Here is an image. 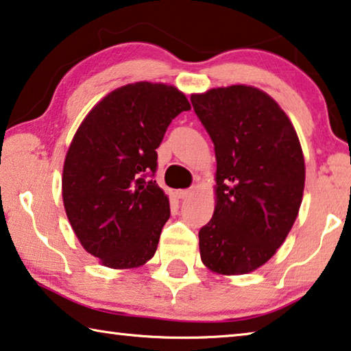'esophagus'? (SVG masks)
I'll list each match as a JSON object with an SVG mask.
<instances>
[{"instance_id": "esophagus-1", "label": "esophagus", "mask_w": 351, "mask_h": 351, "mask_svg": "<svg viewBox=\"0 0 351 351\" xmlns=\"http://www.w3.org/2000/svg\"><path fill=\"white\" fill-rule=\"evenodd\" d=\"M191 193H192L191 189H184V191H178L176 192V197L181 198V199H184L187 197H191Z\"/></svg>"}]
</instances>
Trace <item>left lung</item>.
Masks as SVG:
<instances>
[{"label": "left lung", "instance_id": "1", "mask_svg": "<svg viewBox=\"0 0 351 351\" xmlns=\"http://www.w3.org/2000/svg\"><path fill=\"white\" fill-rule=\"evenodd\" d=\"M191 101L217 160L215 209L198 232L202 261L215 274H250L276 253L297 219L302 145L285 110L256 87L210 88Z\"/></svg>", "mask_w": 351, "mask_h": 351}]
</instances>
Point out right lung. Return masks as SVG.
<instances>
[{
    "instance_id": "obj_1",
    "label": "right lung",
    "mask_w": 351,
    "mask_h": 351,
    "mask_svg": "<svg viewBox=\"0 0 351 351\" xmlns=\"http://www.w3.org/2000/svg\"><path fill=\"white\" fill-rule=\"evenodd\" d=\"M189 109L176 87L136 82L106 95L77 128L64 162V206L81 245L103 265L134 269L154 256L170 217L153 180L156 148Z\"/></svg>"
}]
</instances>
